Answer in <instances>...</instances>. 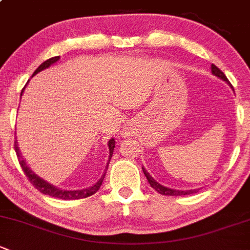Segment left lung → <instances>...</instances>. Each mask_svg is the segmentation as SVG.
<instances>
[{"label":"left lung","mask_w":250,"mask_h":250,"mask_svg":"<svg viewBox=\"0 0 250 250\" xmlns=\"http://www.w3.org/2000/svg\"><path fill=\"white\" fill-rule=\"evenodd\" d=\"M211 70H212V74L215 75L217 78L222 79V80H224L225 83H230L229 80H228V78L225 77L224 73L222 72V70L219 69L218 67H215L214 64L211 65ZM143 171L145 173L147 181H148V183L151 185V187L153 189H156L157 191H158L159 194H162V195H170V196H177V195H189V194H194L196 193V191L199 190V189H189V190H178V189H172V188H169V187H165V186H162L160 183L157 182L156 180H154L153 177H152L151 175H149L148 172H147V170L145 167H143Z\"/></svg>","instance_id":"1"}]
</instances>
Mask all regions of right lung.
<instances>
[{"mask_svg": "<svg viewBox=\"0 0 250 250\" xmlns=\"http://www.w3.org/2000/svg\"><path fill=\"white\" fill-rule=\"evenodd\" d=\"M59 60H60V56H55V57H51V59L46 60L45 62H43L38 68H37V69L35 70V73H33V75L38 74V73L42 72V70L49 68L50 65H52L54 63H56ZM23 90H25V87H23ZM23 90L21 91V96H22ZM107 146H109V160H107L106 167H105V170H104V173L102 175V177L99 178V181H97V182L94 183L93 186H91V187H87L85 189H80V190H67V189L57 188L56 186L51 185V183L48 182V181H45L44 178L39 177L36 172H33L32 170H31V167L26 164L25 159H23L22 154H21V152L19 149V146H18V141H15V145H14L15 152H17V156H18V159H19L21 167H22L23 172H25V175L27 176V178L30 180V182L32 183V185L35 186V187L38 189L41 193L45 194V195L52 196V198L62 199V200H75V199H83V198H87V196L93 195L94 193H97V190L101 188L102 183H103L104 176H105V173H106L110 159H111V157H112V152H114V148H115V139L114 138L110 139L109 143H107Z\"/></svg>", "mask_w": 250, "mask_h": 250, "instance_id": "add662e5", "label": "right lung"}]
</instances>
